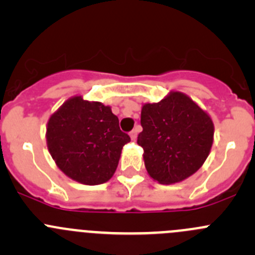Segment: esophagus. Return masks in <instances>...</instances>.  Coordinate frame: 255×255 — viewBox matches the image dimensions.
<instances>
[{"label":"esophagus","mask_w":255,"mask_h":255,"mask_svg":"<svg viewBox=\"0 0 255 255\" xmlns=\"http://www.w3.org/2000/svg\"><path fill=\"white\" fill-rule=\"evenodd\" d=\"M137 134H138V133H137V129H133L132 132L129 133L130 139H132V140H135V139H137Z\"/></svg>","instance_id":"1"}]
</instances>
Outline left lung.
Here are the masks:
<instances>
[{"mask_svg": "<svg viewBox=\"0 0 255 255\" xmlns=\"http://www.w3.org/2000/svg\"><path fill=\"white\" fill-rule=\"evenodd\" d=\"M143 130L137 143L149 176L159 184H175L196 173L210 154L213 122L187 95L171 91L140 113Z\"/></svg>", "mask_w": 255, "mask_h": 255, "instance_id": "8db88e82", "label": "left lung"}]
</instances>
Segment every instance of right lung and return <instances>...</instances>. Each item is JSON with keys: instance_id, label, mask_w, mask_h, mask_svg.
Listing matches in <instances>:
<instances>
[{"instance_id": "1", "label": "right lung", "mask_w": 255, "mask_h": 255, "mask_svg": "<svg viewBox=\"0 0 255 255\" xmlns=\"http://www.w3.org/2000/svg\"><path fill=\"white\" fill-rule=\"evenodd\" d=\"M47 145L58 168L80 184L109 181L117 169L121 151L130 142L120 129L111 107L74 96L50 116Z\"/></svg>"}]
</instances>
